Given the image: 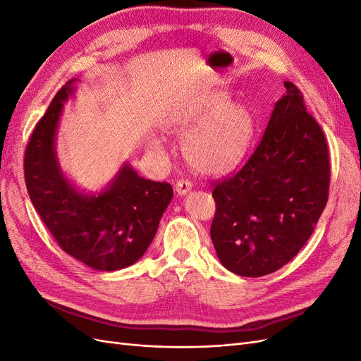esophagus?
Returning <instances> with one entry per match:
<instances>
[{
  "label": "esophagus",
  "mask_w": 361,
  "mask_h": 361,
  "mask_svg": "<svg viewBox=\"0 0 361 361\" xmlns=\"http://www.w3.org/2000/svg\"><path fill=\"white\" fill-rule=\"evenodd\" d=\"M192 188V183L188 179H179L176 182V192L179 195H185L187 192H190Z\"/></svg>",
  "instance_id": "obj_1"
}]
</instances>
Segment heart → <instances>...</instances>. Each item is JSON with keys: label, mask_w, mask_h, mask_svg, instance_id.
<instances>
[{"label": "heart", "mask_w": 361, "mask_h": 361, "mask_svg": "<svg viewBox=\"0 0 361 361\" xmlns=\"http://www.w3.org/2000/svg\"><path fill=\"white\" fill-rule=\"evenodd\" d=\"M216 93L199 111L178 120L173 130L185 137L182 152L190 166L204 174H223L243 159L255 134L256 120L243 102H227Z\"/></svg>", "instance_id": "heart-1"}]
</instances>
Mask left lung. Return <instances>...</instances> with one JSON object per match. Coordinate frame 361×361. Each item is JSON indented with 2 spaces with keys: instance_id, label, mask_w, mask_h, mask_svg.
Instances as JSON below:
<instances>
[{
  "instance_id": "1",
  "label": "left lung",
  "mask_w": 361,
  "mask_h": 361,
  "mask_svg": "<svg viewBox=\"0 0 361 361\" xmlns=\"http://www.w3.org/2000/svg\"><path fill=\"white\" fill-rule=\"evenodd\" d=\"M285 87L256 150L212 191L216 256L243 277L271 274L297 256L329 200L324 130L307 113L298 87L289 81Z\"/></svg>"
}]
</instances>
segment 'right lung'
<instances>
[{"mask_svg":"<svg viewBox=\"0 0 361 361\" xmlns=\"http://www.w3.org/2000/svg\"><path fill=\"white\" fill-rule=\"evenodd\" d=\"M73 81L54 96L31 133L24 157L27 191L61 250L93 269H122L145 255L173 188L138 176L129 166L99 195H84L72 187L59 167L54 137Z\"/></svg>","mask_w":361,"mask_h":361,"instance_id":"obj_1","label":"right lung"}]
</instances>
